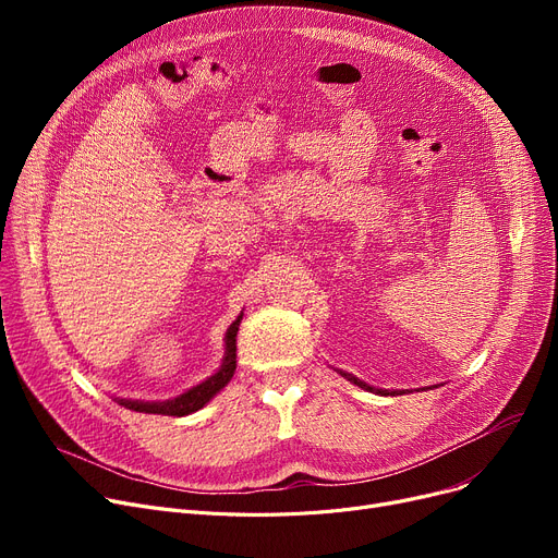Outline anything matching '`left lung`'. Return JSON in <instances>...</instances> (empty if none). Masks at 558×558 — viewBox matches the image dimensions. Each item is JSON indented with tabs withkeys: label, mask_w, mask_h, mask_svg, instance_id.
<instances>
[{
	"label": "left lung",
	"mask_w": 558,
	"mask_h": 558,
	"mask_svg": "<svg viewBox=\"0 0 558 558\" xmlns=\"http://www.w3.org/2000/svg\"><path fill=\"white\" fill-rule=\"evenodd\" d=\"M343 377H348L350 379V383H355L357 387H362V389H368V391H375L373 387H368V385H364L362 383V379H357V377H353V375H348V373H343ZM377 393H383V396H389L387 391H383V389H377ZM398 393H402V391H391V396H398Z\"/></svg>",
	"instance_id": "8db88e82"
}]
</instances>
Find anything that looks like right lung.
I'll list each match as a JSON object with an SVG mask.
<instances>
[{"label":"right lung","mask_w":558,"mask_h":558,"mask_svg":"<svg viewBox=\"0 0 558 558\" xmlns=\"http://www.w3.org/2000/svg\"><path fill=\"white\" fill-rule=\"evenodd\" d=\"M240 320L242 314L238 316V320L228 328L226 332V360L221 364V368L205 379V383L196 385L194 389H190L187 393L167 400V402H140V400H120V404H124L126 409H133V412H144V414H160V416H187L192 412H198V409L210 402V398H215L228 383L238 368V330H240Z\"/></svg>","instance_id":"add662e5"}]
</instances>
